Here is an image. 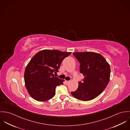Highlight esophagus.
Wrapping results in <instances>:
<instances>
[{
  "instance_id": "obj_1",
  "label": "esophagus",
  "mask_w": 130,
  "mask_h": 130,
  "mask_svg": "<svg viewBox=\"0 0 130 130\" xmlns=\"http://www.w3.org/2000/svg\"><path fill=\"white\" fill-rule=\"evenodd\" d=\"M70 81H66V85H69V84H70Z\"/></svg>"
}]
</instances>
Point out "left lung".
Returning <instances> with one entry per match:
<instances>
[{"label":"left lung","mask_w":130,"mask_h":130,"mask_svg":"<svg viewBox=\"0 0 130 130\" xmlns=\"http://www.w3.org/2000/svg\"><path fill=\"white\" fill-rule=\"evenodd\" d=\"M80 63L79 71L84 76L77 89L71 92L76 99L88 101L97 97L107 87L110 78V64L101 54L93 52L73 53Z\"/></svg>","instance_id":"1"}]
</instances>
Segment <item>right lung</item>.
<instances>
[{
  "label": "right lung",
  "mask_w": 130,
  "mask_h": 130,
  "mask_svg": "<svg viewBox=\"0 0 130 130\" xmlns=\"http://www.w3.org/2000/svg\"><path fill=\"white\" fill-rule=\"evenodd\" d=\"M71 54L44 50L32 57L25 68L24 77L27 91L34 99L44 102L55 96L56 87L63 85L64 81L55 74L58 72L63 59Z\"/></svg>",
  "instance_id": "add662e5"
}]
</instances>
